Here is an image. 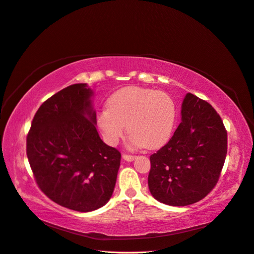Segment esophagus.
<instances>
[{"instance_id": "obj_1", "label": "esophagus", "mask_w": 254, "mask_h": 254, "mask_svg": "<svg viewBox=\"0 0 254 254\" xmlns=\"http://www.w3.org/2000/svg\"><path fill=\"white\" fill-rule=\"evenodd\" d=\"M123 159L126 160V161H133L135 159V156L126 155V153H124V155H123Z\"/></svg>"}]
</instances>
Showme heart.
<instances>
[{"label": "heart", "instance_id": "obj_1", "mask_svg": "<svg viewBox=\"0 0 254 254\" xmlns=\"http://www.w3.org/2000/svg\"><path fill=\"white\" fill-rule=\"evenodd\" d=\"M176 117V104L165 92L126 87L108 98L107 109L96 115V124L109 145L121 141L127 126L130 145L155 149L170 140Z\"/></svg>", "mask_w": 254, "mask_h": 254}]
</instances>
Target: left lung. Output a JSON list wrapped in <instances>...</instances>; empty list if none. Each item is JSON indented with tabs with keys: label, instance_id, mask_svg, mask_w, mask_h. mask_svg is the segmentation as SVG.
Segmentation results:
<instances>
[{
	"label": "left lung",
	"instance_id": "8db88e82",
	"mask_svg": "<svg viewBox=\"0 0 254 254\" xmlns=\"http://www.w3.org/2000/svg\"><path fill=\"white\" fill-rule=\"evenodd\" d=\"M181 117L172 139L150 156L148 175L151 195L174 206L193 204L210 193L228 149L224 123L209 103L188 93Z\"/></svg>",
	"mask_w": 254,
	"mask_h": 254
}]
</instances>
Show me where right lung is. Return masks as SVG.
Returning <instances> with one entry per match:
<instances>
[{
  "label": "right lung",
  "instance_id": "add662e5",
  "mask_svg": "<svg viewBox=\"0 0 254 254\" xmlns=\"http://www.w3.org/2000/svg\"><path fill=\"white\" fill-rule=\"evenodd\" d=\"M87 83L68 86L37 110L26 155L38 187L51 200L77 212L105 205L112 196L121 152L96 130Z\"/></svg>",
  "mask_w": 254,
  "mask_h": 254
}]
</instances>
